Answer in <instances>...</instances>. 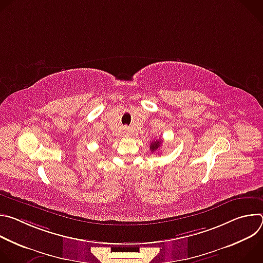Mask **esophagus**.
<instances>
[{
    "instance_id": "esophagus-1",
    "label": "esophagus",
    "mask_w": 263,
    "mask_h": 263,
    "mask_svg": "<svg viewBox=\"0 0 263 263\" xmlns=\"http://www.w3.org/2000/svg\"><path fill=\"white\" fill-rule=\"evenodd\" d=\"M126 132H127V131H126Z\"/></svg>"
}]
</instances>
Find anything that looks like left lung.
<instances>
[{"label":"left lung","instance_id":"obj_1","mask_svg":"<svg viewBox=\"0 0 263 263\" xmlns=\"http://www.w3.org/2000/svg\"><path fill=\"white\" fill-rule=\"evenodd\" d=\"M161 144H162V140H155L151 143V145H149V149H151V152H156L157 149H159Z\"/></svg>","mask_w":263,"mask_h":263}]
</instances>
